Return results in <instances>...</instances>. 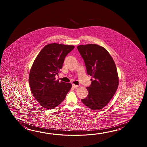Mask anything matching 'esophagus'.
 <instances>
[{
	"instance_id": "34e87169",
	"label": "esophagus",
	"mask_w": 147,
	"mask_h": 147,
	"mask_svg": "<svg viewBox=\"0 0 147 147\" xmlns=\"http://www.w3.org/2000/svg\"><path fill=\"white\" fill-rule=\"evenodd\" d=\"M72 87L74 88H77L78 87L77 85H76V84H72Z\"/></svg>"
}]
</instances>
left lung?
<instances>
[{
    "mask_svg": "<svg viewBox=\"0 0 147 147\" xmlns=\"http://www.w3.org/2000/svg\"><path fill=\"white\" fill-rule=\"evenodd\" d=\"M84 59L88 75L92 76L90 86L87 87L88 94L81 99L92 110L103 108L112 99L119 84L115 63L108 51L96 44L77 47Z\"/></svg>",
    "mask_w": 147,
    "mask_h": 147,
    "instance_id": "left-lung-1",
    "label": "left lung"
}]
</instances>
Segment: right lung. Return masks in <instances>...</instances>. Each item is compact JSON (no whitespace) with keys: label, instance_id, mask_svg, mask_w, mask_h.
<instances>
[{"label":"right lung","instance_id":"add662e5","mask_svg":"<svg viewBox=\"0 0 147 147\" xmlns=\"http://www.w3.org/2000/svg\"><path fill=\"white\" fill-rule=\"evenodd\" d=\"M75 47L50 44L45 46L34 60L29 83L35 99L45 108L53 109L65 99L72 85L56 80L66 56Z\"/></svg>","mask_w":147,"mask_h":147}]
</instances>
